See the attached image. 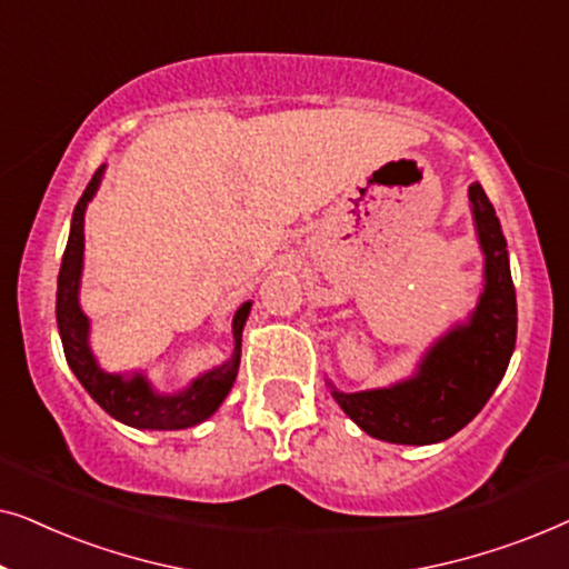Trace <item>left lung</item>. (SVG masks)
<instances>
[{
	"mask_svg": "<svg viewBox=\"0 0 569 569\" xmlns=\"http://www.w3.org/2000/svg\"><path fill=\"white\" fill-rule=\"evenodd\" d=\"M469 201L485 256V287L469 318L435 339L417 370L399 383L345 393L326 378L345 415L370 438L396 446H432L453 438L485 409L508 370L518 333L508 240L479 183L469 186Z\"/></svg>",
	"mask_w": 569,
	"mask_h": 569,
	"instance_id": "1",
	"label": "left lung"
}]
</instances>
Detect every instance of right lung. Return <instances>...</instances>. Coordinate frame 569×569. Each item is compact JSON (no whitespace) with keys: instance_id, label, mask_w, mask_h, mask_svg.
<instances>
[{"instance_id":"add662e5","label":"right lung","mask_w":569,"mask_h":569,"mask_svg":"<svg viewBox=\"0 0 569 569\" xmlns=\"http://www.w3.org/2000/svg\"><path fill=\"white\" fill-rule=\"evenodd\" d=\"M103 173L106 166H100L80 201H77L64 259H61L59 269L57 326L64 357L84 391L92 396V401L119 422L137 427V430H186V427H197L220 409V403L228 399L230 388L236 383L240 368V339H243V326L253 302L246 300L232 313V355L228 360L201 372L181 391H154L144 372H108L100 368L90 349V318L80 308V282L84 263V209L98 193Z\"/></svg>"}]
</instances>
